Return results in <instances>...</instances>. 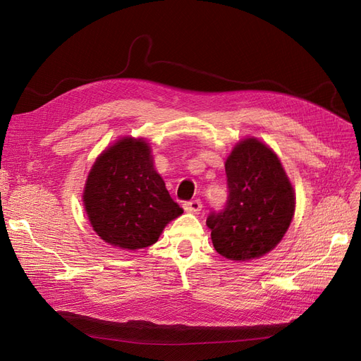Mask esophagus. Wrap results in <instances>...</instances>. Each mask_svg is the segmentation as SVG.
Wrapping results in <instances>:
<instances>
[{"label":"esophagus","instance_id":"34e87169","mask_svg":"<svg viewBox=\"0 0 361 361\" xmlns=\"http://www.w3.org/2000/svg\"><path fill=\"white\" fill-rule=\"evenodd\" d=\"M183 209L187 212H192V214H197L202 209V202L199 199L191 200V202H185L183 203Z\"/></svg>","mask_w":361,"mask_h":361}]
</instances>
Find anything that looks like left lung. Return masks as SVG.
I'll return each mask as SVG.
<instances>
[{
    "instance_id": "8db88e82",
    "label": "left lung",
    "mask_w": 361,
    "mask_h": 361,
    "mask_svg": "<svg viewBox=\"0 0 361 361\" xmlns=\"http://www.w3.org/2000/svg\"><path fill=\"white\" fill-rule=\"evenodd\" d=\"M226 176V206L206 220L216 253L238 262L269 253L295 211V192L280 159L262 141L245 138L228 155Z\"/></svg>"
}]
</instances>
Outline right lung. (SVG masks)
Masks as SVG:
<instances>
[{"instance_id": "right-lung-1", "label": "right lung", "mask_w": 361, "mask_h": 361, "mask_svg": "<svg viewBox=\"0 0 361 361\" xmlns=\"http://www.w3.org/2000/svg\"><path fill=\"white\" fill-rule=\"evenodd\" d=\"M82 199L93 231L122 250L155 244L183 212L157 173L149 143L133 137L118 140L96 159Z\"/></svg>"}]
</instances>
